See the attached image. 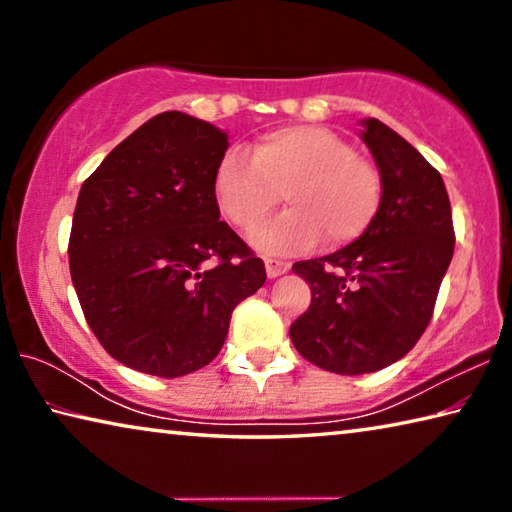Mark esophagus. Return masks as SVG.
<instances>
[{"label": "esophagus", "instance_id": "obj_1", "mask_svg": "<svg viewBox=\"0 0 512 512\" xmlns=\"http://www.w3.org/2000/svg\"><path fill=\"white\" fill-rule=\"evenodd\" d=\"M264 264H266V275L271 277V280H273V277L284 275L291 268L289 262H282V259H275V257H266Z\"/></svg>", "mask_w": 512, "mask_h": 512}]
</instances>
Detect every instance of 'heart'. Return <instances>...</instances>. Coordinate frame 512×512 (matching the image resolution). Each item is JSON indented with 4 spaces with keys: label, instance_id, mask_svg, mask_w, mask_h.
I'll return each instance as SVG.
<instances>
[{
    "label": "heart",
    "instance_id": "heart-1",
    "mask_svg": "<svg viewBox=\"0 0 512 512\" xmlns=\"http://www.w3.org/2000/svg\"><path fill=\"white\" fill-rule=\"evenodd\" d=\"M214 192L221 212L246 232L268 219L284 192L291 210L250 239L262 250H300L320 235L329 246L361 237L384 185L375 164L354 155L343 137L320 126H284L259 137L253 153H225Z\"/></svg>",
    "mask_w": 512,
    "mask_h": 512
}]
</instances>
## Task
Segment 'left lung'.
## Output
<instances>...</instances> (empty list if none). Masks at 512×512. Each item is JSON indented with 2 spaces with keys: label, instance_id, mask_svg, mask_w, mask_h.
Instances as JSON below:
<instances>
[{
  "label": "left lung",
  "instance_id": "1",
  "mask_svg": "<svg viewBox=\"0 0 512 512\" xmlns=\"http://www.w3.org/2000/svg\"><path fill=\"white\" fill-rule=\"evenodd\" d=\"M359 124L384 185L375 221L350 246L293 264L311 305L289 336L302 357L336 375L377 372L418 343L456 241L440 173L384 121Z\"/></svg>",
  "mask_w": 512,
  "mask_h": 512
}]
</instances>
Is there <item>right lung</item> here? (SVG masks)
Here are the masks:
<instances>
[{"instance_id": "right-lung-1", "label": "right lung", "mask_w": 512, "mask_h": 512, "mask_svg": "<svg viewBox=\"0 0 512 512\" xmlns=\"http://www.w3.org/2000/svg\"><path fill=\"white\" fill-rule=\"evenodd\" d=\"M228 146L210 121L160 112L81 187L69 273L94 336L128 368L183 377L207 366L232 311L266 282L262 259L219 219Z\"/></svg>"}]
</instances>
